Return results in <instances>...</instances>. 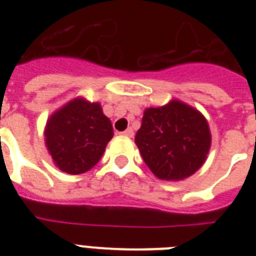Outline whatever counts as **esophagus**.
<instances>
[{
  "mask_svg": "<svg viewBox=\"0 0 256 256\" xmlns=\"http://www.w3.org/2000/svg\"><path fill=\"white\" fill-rule=\"evenodd\" d=\"M120 134H122V136H128V138H132V136H134V130H132V128H128V130H124V132H120Z\"/></svg>",
  "mask_w": 256,
  "mask_h": 256,
  "instance_id": "1",
  "label": "esophagus"
}]
</instances>
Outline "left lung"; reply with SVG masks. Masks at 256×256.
Here are the masks:
<instances>
[{
  "label": "left lung",
  "mask_w": 256,
  "mask_h": 256,
  "mask_svg": "<svg viewBox=\"0 0 256 256\" xmlns=\"http://www.w3.org/2000/svg\"><path fill=\"white\" fill-rule=\"evenodd\" d=\"M136 144L156 178L182 180L204 164L211 146L206 118L178 100L144 110Z\"/></svg>",
  "instance_id": "left-lung-1"
}]
</instances>
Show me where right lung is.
Wrapping results in <instances>:
<instances>
[{"label": "right lung", "instance_id": "1", "mask_svg": "<svg viewBox=\"0 0 256 256\" xmlns=\"http://www.w3.org/2000/svg\"><path fill=\"white\" fill-rule=\"evenodd\" d=\"M112 122L98 102L74 98L53 112L45 128V144L64 172L84 174L100 162L112 140Z\"/></svg>", "mask_w": 256, "mask_h": 256}]
</instances>
